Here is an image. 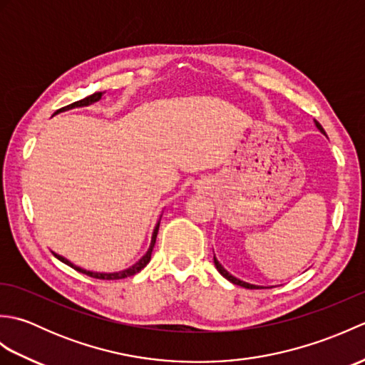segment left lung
<instances>
[{"instance_id": "1", "label": "left lung", "mask_w": 365, "mask_h": 365, "mask_svg": "<svg viewBox=\"0 0 365 365\" xmlns=\"http://www.w3.org/2000/svg\"><path fill=\"white\" fill-rule=\"evenodd\" d=\"M315 125H317V128H319L320 131H322V133L323 135H327V133H324V130H323V127L320 125V123L319 122H317L315 120ZM213 260H215V267H216V269H218L220 271V273L224 276V277H226L227 279V281H230L232 284H235V285H240V287H245V289H260V287L259 285H252V284H247V282H243V281H240V279H237L235 276H232L230 273H229V271L227 269H224V267L221 265V263L218 262V259H216V257H213Z\"/></svg>"}]
</instances>
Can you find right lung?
Returning <instances> with one entry per match:
<instances>
[{
	"label": "right lung",
	"instance_id": "1",
	"mask_svg": "<svg viewBox=\"0 0 365 365\" xmlns=\"http://www.w3.org/2000/svg\"><path fill=\"white\" fill-rule=\"evenodd\" d=\"M102 96H103V92H96V94H92V96H89V97H86V98H83V100H78V102H75V103H72V105H67V106H64V108H61L59 111L72 110V108H78V106H88V105H91V103L98 102V100L102 98ZM59 111H58V113H59ZM158 227H160V221L157 222V226H155V229H153V234H152V242H150V246H149V251L145 252V255H143V259L139 260V262H136L133 267H130V268L123 269V271H118V273H96V271H88V269H83V268H80V267L73 265L72 262H68L67 259H64L63 255H59V254H56V252H53V254H54V257L59 259L61 262H64L66 265L72 267L73 269L80 271V273H83V274H88V276H91V277H96V279H103V281H115V279H125V277H130V276H133V274L139 273V271H141V269H143V268L147 265V263L150 262V255H152V251H153V246H155V242H157Z\"/></svg>",
	"mask_w": 365,
	"mask_h": 365
}]
</instances>
